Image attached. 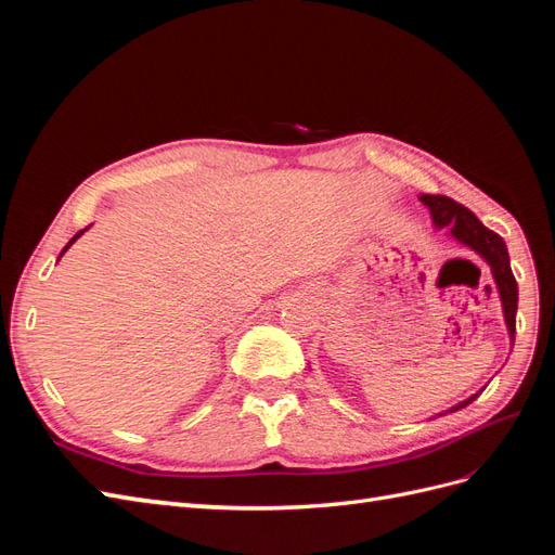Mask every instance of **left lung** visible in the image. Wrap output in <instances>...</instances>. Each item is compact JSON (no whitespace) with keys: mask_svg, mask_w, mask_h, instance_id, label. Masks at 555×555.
Returning <instances> with one entry per match:
<instances>
[{"mask_svg":"<svg viewBox=\"0 0 555 555\" xmlns=\"http://www.w3.org/2000/svg\"><path fill=\"white\" fill-rule=\"evenodd\" d=\"M422 204L428 206L430 215H433V222L438 229H449V233L459 243L467 245L469 249H475L477 255L491 266L493 271V280L498 284V292H500V300H502V312H505V322H507V331H509V338L514 345V333H516V308H518V287H516V280L512 273V266H509V251L505 241H502L495 231L486 229L473 210H467L465 206L456 204V201L449 198V196H440V194H422ZM479 393L469 396L467 400L459 402V405H453L447 412H456L465 405H469ZM444 412V414H447Z\"/></svg>","mask_w":555,"mask_h":555,"instance_id":"obj_1","label":"left lung"}]
</instances>
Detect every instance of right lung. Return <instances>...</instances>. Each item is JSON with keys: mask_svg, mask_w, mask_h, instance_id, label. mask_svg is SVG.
Returning a JSON list of instances; mask_svg holds the SVG:
<instances>
[{"mask_svg": "<svg viewBox=\"0 0 555 555\" xmlns=\"http://www.w3.org/2000/svg\"><path fill=\"white\" fill-rule=\"evenodd\" d=\"M80 236H82V231H78V233H76V236H74V238H72V241H69V243H66V247H64V249H62V251H60V257H62V255H64V251H66V249H69V247H72V245H74V243H76V238H80Z\"/></svg>", "mask_w": 555, "mask_h": 555, "instance_id": "obj_1", "label": "right lung"}]
</instances>
